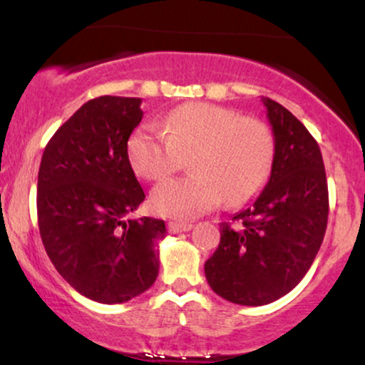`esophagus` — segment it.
Wrapping results in <instances>:
<instances>
[{"instance_id":"1","label":"esophagus","mask_w":365,"mask_h":365,"mask_svg":"<svg viewBox=\"0 0 365 365\" xmlns=\"http://www.w3.org/2000/svg\"><path fill=\"white\" fill-rule=\"evenodd\" d=\"M168 230L173 233L188 232V230H192V223H183V221H170Z\"/></svg>"}]
</instances>
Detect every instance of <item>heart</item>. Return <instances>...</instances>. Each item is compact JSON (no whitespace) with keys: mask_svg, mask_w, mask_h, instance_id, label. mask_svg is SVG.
Returning <instances> with one entry per match:
<instances>
[{"mask_svg":"<svg viewBox=\"0 0 365 365\" xmlns=\"http://www.w3.org/2000/svg\"><path fill=\"white\" fill-rule=\"evenodd\" d=\"M128 161L142 178L161 182L190 159V177L154 188L159 215L195 217L225 200L238 206L261 190L271 173L274 139L261 120L211 103L178 106L158 125H140L127 142Z\"/></svg>","mask_w":365,"mask_h":365,"instance_id":"obj_1","label":"heart"}]
</instances>
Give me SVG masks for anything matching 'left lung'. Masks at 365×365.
Masks as SVG:
<instances>
[{"label": "left lung", "instance_id": "obj_1", "mask_svg": "<svg viewBox=\"0 0 365 365\" xmlns=\"http://www.w3.org/2000/svg\"><path fill=\"white\" fill-rule=\"evenodd\" d=\"M262 103L274 135L269 182L233 223H221L220 245L204 266L209 287L240 305L271 304L300 283L319 252L329 212L316 139L282 104Z\"/></svg>", "mask_w": 365, "mask_h": 365}]
</instances>
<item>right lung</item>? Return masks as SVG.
Wrapping results in <instances>:
<instances>
[{
    "label": "right lung",
    "mask_w": 365,
    "mask_h": 365,
    "mask_svg": "<svg viewBox=\"0 0 365 365\" xmlns=\"http://www.w3.org/2000/svg\"><path fill=\"white\" fill-rule=\"evenodd\" d=\"M140 98L101 96L54 132L37 177V223L46 252L70 287L121 304L156 282L163 220L128 215L145 199L127 142L140 123Z\"/></svg>",
    "instance_id": "1"
}]
</instances>
